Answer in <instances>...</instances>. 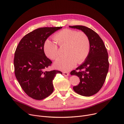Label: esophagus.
<instances>
[{
    "label": "esophagus",
    "mask_w": 124,
    "mask_h": 124,
    "mask_svg": "<svg viewBox=\"0 0 124 124\" xmlns=\"http://www.w3.org/2000/svg\"><path fill=\"white\" fill-rule=\"evenodd\" d=\"M63 75H64L65 76H68L69 75V73L66 72H63Z\"/></svg>",
    "instance_id": "obj_1"
}]
</instances>
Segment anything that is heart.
Masks as SVG:
<instances>
[{"instance_id":"1","label":"heart","mask_w":124,"mask_h":124,"mask_svg":"<svg viewBox=\"0 0 124 124\" xmlns=\"http://www.w3.org/2000/svg\"><path fill=\"white\" fill-rule=\"evenodd\" d=\"M56 43L47 40L44 45L46 55L52 60L59 56L57 44L60 48L66 47L65 58H59L54 63V67L62 71H67L72 69L77 63L81 64L87 58L90 48L89 37L85 32L65 29L54 36Z\"/></svg>"}]
</instances>
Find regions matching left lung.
I'll return each mask as SVG.
<instances>
[{
	"mask_svg": "<svg viewBox=\"0 0 124 124\" xmlns=\"http://www.w3.org/2000/svg\"><path fill=\"white\" fill-rule=\"evenodd\" d=\"M69 27L85 32L90 42L89 53L86 59L70 73L80 79L79 84L73 86V90L82 96L93 95L102 87L108 72L109 62L107 50L102 39L93 30L83 25Z\"/></svg>",
	"mask_w": 124,
	"mask_h": 124,
	"instance_id": "obj_1",
	"label": "left lung"
}]
</instances>
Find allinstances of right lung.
Segmentation results:
<instances>
[{
  "mask_svg": "<svg viewBox=\"0 0 124 124\" xmlns=\"http://www.w3.org/2000/svg\"><path fill=\"white\" fill-rule=\"evenodd\" d=\"M62 27H44L25 35L16 47L14 57L15 73L19 84L29 96L42 100L54 90L53 80L58 70L45 71L52 61L46 56L44 45L47 38Z\"/></svg>",
  "mask_w": 124,
  "mask_h": 124,
  "instance_id": "obj_1",
  "label": "right lung"
}]
</instances>
